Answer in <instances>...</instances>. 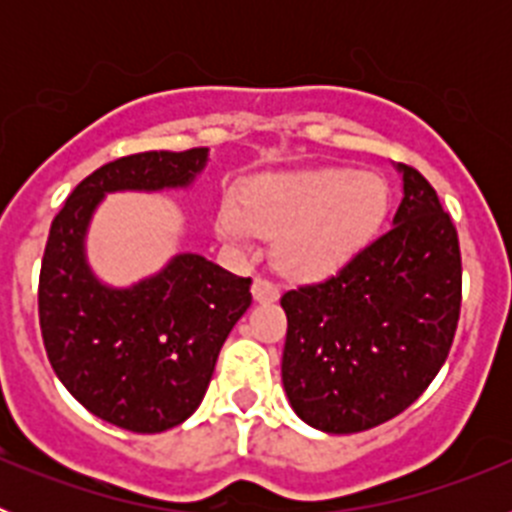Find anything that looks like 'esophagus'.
<instances>
[{
	"label": "esophagus",
	"mask_w": 512,
	"mask_h": 512,
	"mask_svg": "<svg viewBox=\"0 0 512 512\" xmlns=\"http://www.w3.org/2000/svg\"><path fill=\"white\" fill-rule=\"evenodd\" d=\"M251 292H253V300L256 302H274L279 297L277 284L269 282V279H261V277L253 279Z\"/></svg>",
	"instance_id": "34e87169"
}]
</instances>
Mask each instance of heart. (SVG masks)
Listing matches in <instances>:
<instances>
[{"label":"heart","mask_w":512,"mask_h":512,"mask_svg":"<svg viewBox=\"0 0 512 512\" xmlns=\"http://www.w3.org/2000/svg\"><path fill=\"white\" fill-rule=\"evenodd\" d=\"M241 204L220 202L217 235L241 248L256 233L277 235L279 269L312 279L336 271L372 241L387 212V184L348 166L264 174L243 187Z\"/></svg>","instance_id":"obj_1"}]
</instances>
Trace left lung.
Returning <instances> with one entry per match:
<instances>
[{"label":"left lung","instance_id":"1","mask_svg":"<svg viewBox=\"0 0 512 512\" xmlns=\"http://www.w3.org/2000/svg\"><path fill=\"white\" fill-rule=\"evenodd\" d=\"M392 228L333 277L282 295L289 405L325 433H359L410 408L454 343L461 307L459 235L438 194L397 164Z\"/></svg>","mask_w":512,"mask_h":512}]
</instances>
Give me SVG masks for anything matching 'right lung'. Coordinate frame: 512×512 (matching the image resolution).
<instances>
[{"label":"right lung","instance_id":"obj_1","mask_svg":"<svg viewBox=\"0 0 512 512\" xmlns=\"http://www.w3.org/2000/svg\"><path fill=\"white\" fill-rule=\"evenodd\" d=\"M205 164L207 148L110 161L69 194L45 243V354L89 413L125 431H169L200 408L225 338L251 307V277L179 253L133 287H110L87 261L89 223L107 194L187 189Z\"/></svg>","mask_w":512,"mask_h":512}]
</instances>
